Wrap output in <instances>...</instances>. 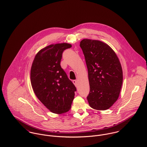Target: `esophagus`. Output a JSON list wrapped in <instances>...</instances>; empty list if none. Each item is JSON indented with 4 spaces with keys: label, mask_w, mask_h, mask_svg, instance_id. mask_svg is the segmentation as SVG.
Wrapping results in <instances>:
<instances>
[{
    "label": "esophagus",
    "mask_w": 147,
    "mask_h": 147,
    "mask_svg": "<svg viewBox=\"0 0 147 147\" xmlns=\"http://www.w3.org/2000/svg\"><path fill=\"white\" fill-rule=\"evenodd\" d=\"M73 83L74 84V85L76 86V87H78V81L76 80H74L72 81Z\"/></svg>",
    "instance_id": "obj_1"
}]
</instances>
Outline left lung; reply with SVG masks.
I'll return each instance as SVG.
<instances>
[{"label":"left lung","instance_id":"8db88e82","mask_svg":"<svg viewBox=\"0 0 147 147\" xmlns=\"http://www.w3.org/2000/svg\"><path fill=\"white\" fill-rule=\"evenodd\" d=\"M86 64L90 92L87 100L96 110L109 109L118 100L123 71L114 51L105 42L83 39L80 43Z\"/></svg>","mask_w":147,"mask_h":147}]
</instances>
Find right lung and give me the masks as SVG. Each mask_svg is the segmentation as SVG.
I'll return each instance as SVG.
<instances>
[{
	"mask_svg": "<svg viewBox=\"0 0 147 147\" xmlns=\"http://www.w3.org/2000/svg\"><path fill=\"white\" fill-rule=\"evenodd\" d=\"M71 47L69 43H61L43 48L35 56L31 67L30 82L36 96L55 114L70 110L76 90L61 66L63 51Z\"/></svg>",
	"mask_w": 147,
	"mask_h": 147,
	"instance_id": "1",
	"label": "right lung"
}]
</instances>
